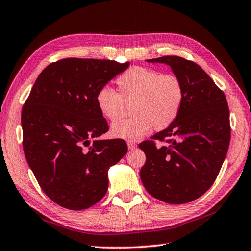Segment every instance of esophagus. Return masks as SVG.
<instances>
[{
  "label": "esophagus",
  "instance_id": "esophagus-1",
  "mask_svg": "<svg viewBox=\"0 0 251 251\" xmlns=\"http://www.w3.org/2000/svg\"><path fill=\"white\" fill-rule=\"evenodd\" d=\"M127 146H128L129 150H134V148L136 147V144L134 142L128 141V142H127Z\"/></svg>",
  "mask_w": 251,
  "mask_h": 251
}]
</instances>
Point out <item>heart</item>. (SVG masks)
Instances as JSON below:
<instances>
[{
  "label": "heart",
  "instance_id": "1",
  "mask_svg": "<svg viewBox=\"0 0 251 251\" xmlns=\"http://www.w3.org/2000/svg\"><path fill=\"white\" fill-rule=\"evenodd\" d=\"M116 85L117 93L101 87L95 97L100 115L108 121L121 117L126 105L131 104L134 116L116 121L110 127V134L116 138L139 139L152 127L167 128L184 104V86L175 74L134 66L118 76Z\"/></svg>",
  "mask_w": 251,
  "mask_h": 251
}]
</instances>
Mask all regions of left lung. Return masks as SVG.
<instances>
[{
  "mask_svg": "<svg viewBox=\"0 0 251 251\" xmlns=\"http://www.w3.org/2000/svg\"><path fill=\"white\" fill-rule=\"evenodd\" d=\"M172 67L184 86L176 121L139 144L146 161L141 179L152 197L187 203L202 196L217 178L230 142V121L224 92L193 61L179 56L148 59ZM165 142L164 146L155 141Z\"/></svg>",
  "mask_w": 251,
  "mask_h": 251,
  "instance_id": "8db88e82",
  "label": "left lung"
}]
</instances>
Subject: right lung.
Masks as SVG:
<instances>
[{
    "label": "right lung",
    "mask_w": 251,
    "mask_h": 251,
    "mask_svg": "<svg viewBox=\"0 0 251 251\" xmlns=\"http://www.w3.org/2000/svg\"><path fill=\"white\" fill-rule=\"evenodd\" d=\"M128 66L109 59H59L42 71L24 103L27 164L46 196L66 209L99 202L108 188V168L127 152L124 139H97L108 124L95 97Z\"/></svg>",
    "instance_id": "1"
}]
</instances>
